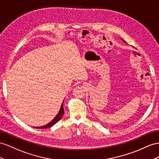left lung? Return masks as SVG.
Masks as SVG:
<instances>
[{
  "mask_svg": "<svg viewBox=\"0 0 159 159\" xmlns=\"http://www.w3.org/2000/svg\"><path fill=\"white\" fill-rule=\"evenodd\" d=\"M121 40H122V41H123V42H124V43H126V42H125V40H122V39H121Z\"/></svg>",
  "mask_w": 159,
  "mask_h": 159,
  "instance_id": "obj_1",
  "label": "left lung"
}]
</instances>
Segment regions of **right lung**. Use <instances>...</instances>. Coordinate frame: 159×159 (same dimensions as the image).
Wrapping results in <instances>:
<instances>
[{
  "label": "right lung",
  "mask_w": 159,
  "mask_h": 159,
  "mask_svg": "<svg viewBox=\"0 0 159 159\" xmlns=\"http://www.w3.org/2000/svg\"><path fill=\"white\" fill-rule=\"evenodd\" d=\"M63 102H64V101H63V102L62 103L61 107L60 108L59 112H58V114L56 115L55 117L54 118L53 120H52L51 122H49V123H48L46 125H44V126H37V127H34V128H37V129H47V128L51 127V126H53L54 125H55L58 120H60V119H61L62 116H63V115H64V108H63Z\"/></svg>",
  "instance_id": "right-lung-1"
}]
</instances>
